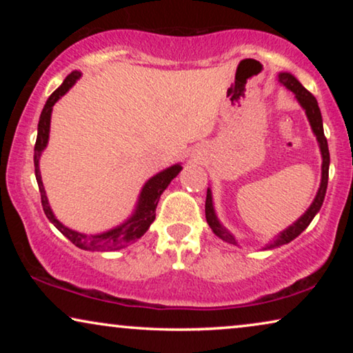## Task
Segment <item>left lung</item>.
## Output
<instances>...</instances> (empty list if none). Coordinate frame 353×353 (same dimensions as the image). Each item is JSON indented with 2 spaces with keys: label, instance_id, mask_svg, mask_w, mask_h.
Segmentation results:
<instances>
[{
  "label": "left lung",
  "instance_id": "left-lung-1",
  "mask_svg": "<svg viewBox=\"0 0 353 353\" xmlns=\"http://www.w3.org/2000/svg\"><path fill=\"white\" fill-rule=\"evenodd\" d=\"M278 81L283 86H286L289 91H292L294 96H296L297 103L301 104V108L305 110V115L308 119V123H310L312 132L316 137L318 146H320V152H321V181H320V188H318L316 196L313 202L310 204V207L305 210V214L299 216V219L294 221L292 225H289L286 230H283L281 233L274 236V238L270 241V243L265 245L263 250L267 249H274L279 248V245L291 243L292 239H296L299 234L302 233L303 230L310 225V221L315 219V215L320 212L323 201H325L326 196V188H327V175H330V149H327V141L325 137V132H323V119H321V110L318 108V103L310 91H307L303 88L301 81H299L296 77L289 72H279L278 74ZM205 219L207 223L214 231L215 236H219L220 239H223L225 243L238 244V239L234 238L233 233H230L228 228H225L221 225V221L219 220V216L215 214V207H214V197H212V190L207 188V197H205Z\"/></svg>",
  "mask_w": 353,
  "mask_h": 353
}]
</instances>
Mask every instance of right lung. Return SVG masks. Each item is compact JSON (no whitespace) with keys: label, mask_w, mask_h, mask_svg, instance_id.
Masks as SVG:
<instances>
[{"label":"right lung","mask_w":353,"mask_h":353,"mask_svg":"<svg viewBox=\"0 0 353 353\" xmlns=\"http://www.w3.org/2000/svg\"><path fill=\"white\" fill-rule=\"evenodd\" d=\"M81 77L80 70H74L72 74L65 77V80L62 81V85L48 98L45 108L41 110L40 122H38V134H37V143H35V154H33V163H35V176L38 188H40L41 194V205L43 210L48 216V220L70 241L72 244H75L77 248L83 250H91V252H108V250H119L127 248L128 244L138 241L141 236L149 230V226L156 219V207L161 199V194L167 190V186L170 185V181L175 178L178 173L181 172V163H175V165L167 167L165 170L156 173V175L149 178L144 183V186L139 191L137 205L132 215L128 216L123 223H120L114 228L103 233L96 234H85L80 231H75L69 228V226L62 225L59 220L56 219L54 212H52L50 201H48L45 186H43L41 173H40V159L41 154L48 146L50 141V127H51V114H52V105L69 91L72 86L75 85V81Z\"/></svg>","instance_id":"1"}]
</instances>
